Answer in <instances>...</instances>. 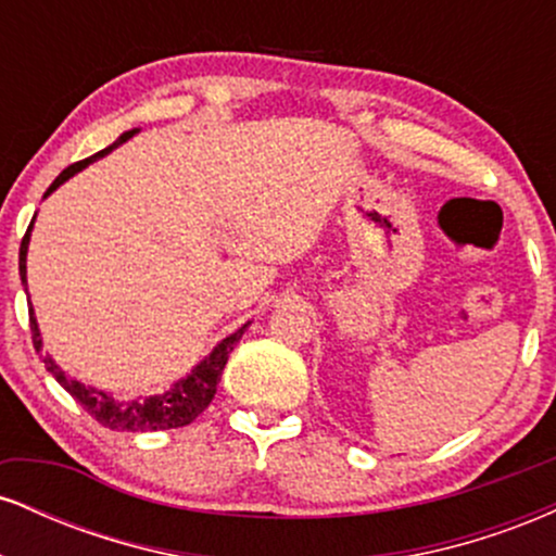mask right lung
<instances>
[{
  "instance_id": "obj_1",
  "label": "right lung",
  "mask_w": 556,
  "mask_h": 556,
  "mask_svg": "<svg viewBox=\"0 0 556 556\" xmlns=\"http://www.w3.org/2000/svg\"><path fill=\"white\" fill-rule=\"evenodd\" d=\"M136 132H138V127H132V130L123 132V136L114 140L112 146H106L104 151H99V154L83 159V162L70 164V167L62 172V175L56 177L52 185H49V190L43 193V198H47L49 193H54V190L60 188L62 182H67L73 175H78L80 169L88 167V164H93L96 159L106 156L110 151L117 149V146H123L125 140H130L132 136H136ZM30 229H34V222H30L28 232H25V238L21 242V279H23V285H25V256H28ZM245 329H248V324H242L238 331H232V334L225 337V340L216 344L212 353H208L206 358L198 363V366L188 376H185V379L177 381V384L172 387L169 392L154 394V397H146V400L119 402V400H114L110 392H101V389L80 384V381H75L73 376H67L60 366H56V363L52 361V355H43V366H47V371L52 374L54 379L60 381V384L65 387L67 392L80 402L83 407H86L88 413H91V418L99 420V424L106 426V429H112V431L180 429V426L193 424V420L201 416L203 410H206L208 402L214 400L216 384H219L222 371H225L229 353H232V348L238 344V340H240L242 331H245ZM30 331H34L36 353H41V331H38L34 308H30Z\"/></svg>"
}]
</instances>
